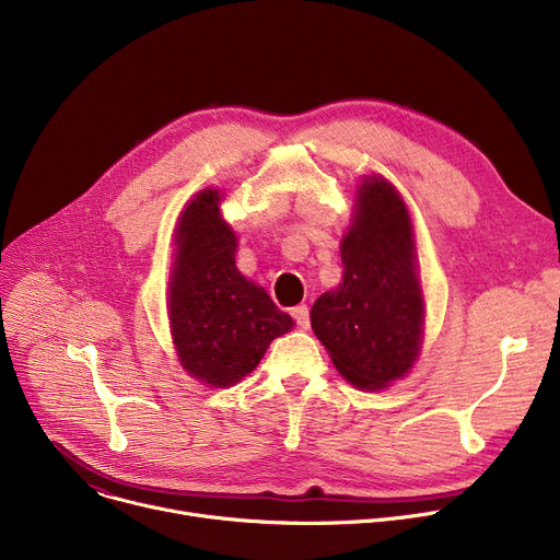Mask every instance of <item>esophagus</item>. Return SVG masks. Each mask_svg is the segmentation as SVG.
Wrapping results in <instances>:
<instances>
[{"label":"esophagus","mask_w":560,"mask_h":560,"mask_svg":"<svg viewBox=\"0 0 560 560\" xmlns=\"http://www.w3.org/2000/svg\"><path fill=\"white\" fill-rule=\"evenodd\" d=\"M292 316H294V322H296V326L299 328H310V307L307 305H296V307H292Z\"/></svg>","instance_id":"obj_1"}]
</instances>
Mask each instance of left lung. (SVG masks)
Returning a JSON list of instances; mask_svg holds the SVG:
<instances>
[{
  "label": "left lung",
  "instance_id": "8db88e82",
  "mask_svg": "<svg viewBox=\"0 0 560 560\" xmlns=\"http://www.w3.org/2000/svg\"><path fill=\"white\" fill-rule=\"evenodd\" d=\"M343 236V281L312 305V330L337 370L357 387L376 389L415 363L423 296L415 268L412 221L394 188L370 177Z\"/></svg>",
  "mask_w": 560,
  "mask_h": 560
}]
</instances>
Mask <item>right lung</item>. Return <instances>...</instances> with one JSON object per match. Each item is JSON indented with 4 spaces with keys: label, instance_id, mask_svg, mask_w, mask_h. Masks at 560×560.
Listing matches in <instances>:
<instances>
[{
    "label": "right lung",
    "instance_id": "1",
    "mask_svg": "<svg viewBox=\"0 0 560 560\" xmlns=\"http://www.w3.org/2000/svg\"><path fill=\"white\" fill-rule=\"evenodd\" d=\"M219 201L217 190H203L184 210L168 301L182 365L214 387L253 372L270 341L292 328L268 292L236 270V236Z\"/></svg>",
    "mask_w": 560,
    "mask_h": 560
}]
</instances>
